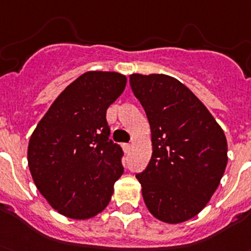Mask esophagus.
Listing matches in <instances>:
<instances>
[{"instance_id":"34e87169","label":"esophagus","mask_w":251,"mask_h":251,"mask_svg":"<svg viewBox=\"0 0 251 251\" xmlns=\"http://www.w3.org/2000/svg\"><path fill=\"white\" fill-rule=\"evenodd\" d=\"M130 144H123V149H124V151L125 152H128L130 151Z\"/></svg>"}]
</instances>
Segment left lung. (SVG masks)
Segmentation results:
<instances>
[{"label": "left lung", "instance_id": "obj_1", "mask_svg": "<svg viewBox=\"0 0 251 251\" xmlns=\"http://www.w3.org/2000/svg\"><path fill=\"white\" fill-rule=\"evenodd\" d=\"M130 86L151 131V158L136 174L144 202L160 221H187L206 207L224 176V130L191 89L171 75L131 74Z\"/></svg>", "mask_w": 251, "mask_h": 251}]
</instances>
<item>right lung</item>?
<instances>
[{
	"mask_svg": "<svg viewBox=\"0 0 251 251\" xmlns=\"http://www.w3.org/2000/svg\"><path fill=\"white\" fill-rule=\"evenodd\" d=\"M126 77L91 71L72 82L39 121L27 148L35 186L63 216L88 220L107 207L124 173L123 150L108 140L106 111Z\"/></svg>",
	"mask_w": 251,
	"mask_h": 251,
	"instance_id": "add662e5",
	"label": "right lung"
}]
</instances>
